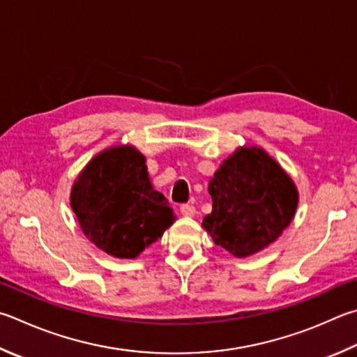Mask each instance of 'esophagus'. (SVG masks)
<instances>
[{"label": "esophagus", "instance_id": "34e87169", "mask_svg": "<svg viewBox=\"0 0 357 357\" xmlns=\"http://www.w3.org/2000/svg\"><path fill=\"white\" fill-rule=\"evenodd\" d=\"M181 215H183V217H193V215H195V207H193V206H190V204H183V206H181Z\"/></svg>", "mask_w": 357, "mask_h": 357}]
</instances>
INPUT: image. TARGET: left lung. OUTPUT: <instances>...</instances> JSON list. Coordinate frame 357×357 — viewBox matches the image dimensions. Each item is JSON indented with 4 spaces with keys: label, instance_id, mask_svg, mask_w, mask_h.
<instances>
[{
    "label": "left lung",
    "instance_id": "1",
    "mask_svg": "<svg viewBox=\"0 0 357 357\" xmlns=\"http://www.w3.org/2000/svg\"><path fill=\"white\" fill-rule=\"evenodd\" d=\"M212 212L203 228L234 257H248L278 241L295 217L298 189L261 146L243 145L209 181Z\"/></svg>",
    "mask_w": 357,
    "mask_h": 357
}]
</instances>
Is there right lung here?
<instances>
[{
  "label": "right lung",
  "instance_id": "add662e5",
  "mask_svg": "<svg viewBox=\"0 0 357 357\" xmlns=\"http://www.w3.org/2000/svg\"><path fill=\"white\" fill-rule=\"evenodd\" d=\"M70 206L90 242L119 259H135L176 220L154 190L146 158L134 145L100 151L77 174Z\"/></svg>",
  "mask_w": 357,
  "mask_h": 357
}]
</instances>
